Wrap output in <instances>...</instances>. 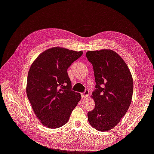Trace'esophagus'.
<instances>
[{"mask_svg": "<svg viewBox=\"0 0 154 154\" xmlns=\"http://www.w3.org/2000/svg\"><path fill=\"white\" fill-rule=\"evenodd\" d=\"M89 93H90V92H89L88 90H85V91H84V92H82V98H84H84H86V97H88Z\"/></svg>", "mask_w": 154, "mask_h": 154, "instance_id": "34e87169", "label": "esophagus"}]
</instances>
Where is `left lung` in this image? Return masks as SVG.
<instances>
[{
	"mask_svg": "<svg viewBox=\"0 0 154 154\" xmlns=\"http://www.w3.org/2000/svg\"><path fill=\"white\" fill-rule=\"evenodd\" d=\"M88 60L93 66L95 90L93 110L88 120L95 130L106 131L114 128L125 116L133 94V79L124 60L112 50L88 51Z\"/></svg>",
	"mask_w": 154,
	"mask_h": 154,
	"instance_id": "left-lung-1",
	"label": "left lung"
}]
</instances>
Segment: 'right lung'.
Instances as JSON below:
<instances>
[{
  "label": "right lung",
  "instance_id": "add662e5",
  "mask_svg": "<svg viewBox=\"0 0 154 154\" xmlns=\"http://www.w3.org/2000/svg\"><path fill=\"white\" fill-rule=\"evenodd\" d=\"M82 51L53 47L44 51L31 64L28 72L26 94L34 113L46 128L65 125L81 94L71 90L67 69Z\"/></svg>",
  "mask_w": 154,
  "mask_h": 154
}]
</instances>
